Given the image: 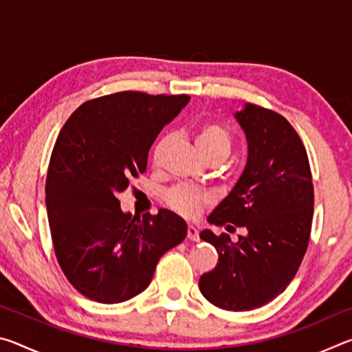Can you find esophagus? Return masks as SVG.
Wrapping results in <instances>:
<instances>
[{
  "mask_svg": "<svg viewBox=\"0 0 352 352\" xmlns=\"http://www.w3.org/2000/svg\"><path fill=\"white\" fill-rule=\"evenodd\" d=\"M188 239L192 241V242H197L200 239V237H199V230L195 228V226H192V225L188 226Z\"/></svg>",
  "mask_w": 352,
  "mask_h": 352,
  "instance_id": "1",
  "label": "esophagus"
}]
</instances>
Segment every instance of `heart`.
Returning <instances> with one entry per match:
<instances>
[{
  "mask_svg": "<svg viewBox=\"0 0 352 352\" xmlns=\"http://www.w3.org/2000/svg\"><path fill=\"white\" fill-rule=\"evenodd\" d=\"M170 144V136H163L152 148V164L158 166L166 148ZM194 144L206 162L212 158H225L231 148V132L220 122H201L194 130ZM166 204L184 217H194L210 199L197 189L178 186L166 192Z\"/></svg>",
  "mask_w": 352,
  "mask_h": 352,
  "instance_id": "b5f03b06",
  "label": "heart"
}]
</instances>
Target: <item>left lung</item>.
I'll return each instance as SVG.
<instances>
[{
  "label": "left lung",
  "instance_id": "1",
  "mask_svg": "<svg viewBox=\"0 0 352 352\" xmlns=\"http://www.w3.org/2000/svg\"><path fill=\"white\" fill-rule=\"evenodd\" d=\"M234 116L247 136V166L208 222L228 231L233 223L248 234L233 243L201 231L219 261L199 289L211 305L237 312L275 300L296 275L311 237L314 184L306 147L287 119L254 104Z\"/></svg>",
  "mask_w": 352,
  "mask_h": 352
}]
</instances>
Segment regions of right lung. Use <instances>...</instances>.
Instances as JSON below:
<instances>
[{
    "instance_id": "1",
    "label": "right lung",
    "mask_w": 352,
    "mask_h": 352,
    "mask_svg": "<svg viewBox=\"0 0 352 352\" xmlns=\"http://www.w3.org/2000/svg\"><path fill=\"white\" fill-rule=\"evenodd\" d=\"M188 94L121 91L83 102L65 122L46 175L58 265L83 296L116 305L141 294L168 250L186 237L182 217L122 212L118 194L147 168L148 148Z\"/></svg>"
}]
</instances>
